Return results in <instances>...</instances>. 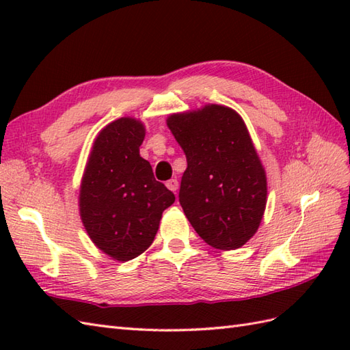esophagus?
<instances>
[{
    "label": "esophagus",
    "mask_w": 350,
    "mask_h": 350,
    "mask_svg": "<svg viewBox=\"0 0 350 350\" xmlns=\"http://www.w3.org/2000/svg\"><path fill=\"white\" fill-rule=\"evenodd\" d=\"M167 188H168L170 191H173L174 194H176L177 189H179V182H177V179H171V180L167 182Z\"/></svg>",
    "instance_id": "obj_1"
}]
</instances>
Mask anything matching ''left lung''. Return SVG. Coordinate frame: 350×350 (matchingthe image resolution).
Returning a JSON list of instances; mask_svg holds the SVG:
<instances>
[{
  "label": "left lung",
  "mask_w": 350,
  "mask_h": 350,
  "mask_svg": "<svg viewBox=\"0 0 350 350\" xmlns=\"http://www.w3.org/2000/svg\"><path fill=\"white\" fill-rule=\"evenodd\" d=\"M167 126L187 154L179 202L191 226L213 248H241L257 233L267 202L266 171L243 118L207 103L170 114Z\"/></svg>",
  "instance_id": "8db88e82"
}]
</instances>
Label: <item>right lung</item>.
Wrapping results in <instances>:
<instances>
[{
    "mask_svg": "<svg viewBox=\"0 0 350 350\" xmlns=\"http://www.w3.org/2000/svg\"><path fill=\"white\" fill-rule=\"evenodd\" d=\"M144 137L138 118L108 123L93 141L81 179L78 204L85 232L117 262H128L150 247L162 212L176 200L141 158Z\"/></svg>",
    "mask_w": 350,
    "mask_h": 350,
    "instance_id": "obj_1",
    "label": "right lung"
}]
</instances>
